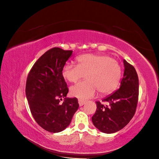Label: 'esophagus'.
<instances>
[{
    "label": "esophagus",
    "mask_w": 159,
    "mask_h": 159,
    "mask_svg": "<svg viewBox=\"0 0 159 159\" xmlns=\"http://www.w3.org/2000/svg\"><path fill=\"white\" fill-rule=\"evenodd\" d=\"M85 103H86V101H84V100H82V99L79 100V104L80 106H83Z\"/></svg>",
    "instance_id": "esophagus-1"
}]
</instances>
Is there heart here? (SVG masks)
I'll return each instance as SVG.
<instances>
[{
  "label": "heart",
  "instance_id": "heart-1",
  "mask_svg": "<svg viewBox=\"0 0 159 159\" xmlns=\"http://www.w3.org/2000/svg\"><path fill=\"white\" fill-rule=\"evenodd\" d=\"M77 64L67 63L62 71L63 77L76 83L85 77L86 80L73 86L71 95L80 99L93 97L97 90L102 95H109L117 88L122 69L119 62L103 54L87 53L77 58Z\"/></svg>",
  "mask_w": 159,
  "mask_h": 159
}]
</instances>
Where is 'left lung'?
I'll list each match as a JSON object with an SVG mask.
<instances>
[{
  "instance_id": "obj_1",
  "label": "left lung",
  "mask_w": 159,
  "mask_h": 159,
  "mask_svg": "<svg viewBox=\"0 0 159 159\" xmlns=\"http://www.w3.org/2000/svg\"><path fill=\"white\" fill-rule=\"evenodd\" d=\"M124 77L120 88L103 100L109 105L97 102V110L93 115L94 126L105 133L122 129L134 116L139 99V77L131 64L124 60Z\"/></svg>"
}]
</instances>
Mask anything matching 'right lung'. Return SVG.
Wrapping results in <instances>:
<instances>
[{"label":"right lung","mask_w":159,"mask_h":159,"mask_svg":"<svg viewBox=\"0 0 159 159\" xmlns=\"http://www.w3.org/2000/svg\"><path fill=\"white\" fill-rule=\"evenodd\" d=\"M72 53L59 48L49 49L33 66L27 77L26 95L32 116L41 128L51 133L68 127L79 106L77 98L66 97L69 89L62 75Z\"/></svg>","instance_id":"add662e5"}]
</instances>
